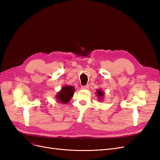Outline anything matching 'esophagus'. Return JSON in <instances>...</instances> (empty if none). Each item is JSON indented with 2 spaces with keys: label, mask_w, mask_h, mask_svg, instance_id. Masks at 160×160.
Segmentation results:
<instances>
[{
  "label": "esophagus",
  "mask_w": 160,
  "mask_h": 160,
  "mask_svg": "<svg viewBox=\"0 0 160 160\" xmlns=\"http://www.w3.org/2000/svg\"><path fill=\"white\" fill-rule=\"evenodd\" d=\"M89 85H84V86H81V89H89Z\"/></svg>",
  "instance_id": "1"
}]
</instances>
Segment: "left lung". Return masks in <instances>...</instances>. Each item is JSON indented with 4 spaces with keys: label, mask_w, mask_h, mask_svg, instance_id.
I'll use <instances>...</instances> for the list:
<instances>
[{
    "label": "left lung",
    "mask_w": 160,
    "mask_h": 160,
    "mask_svg": "<svg viewBox=\"0 0 160 160\" xmlns=\"http://www.w3.org/2000/svg\"><path fill=\"white\" fill-rule=\"evenodd\" d=\"M104 92L101 91L99 89H98V91H97V95H98V98L99 99V100H102L103 99V98L104 97Z\"/></svg>",
    "instance_id": "obj_1"
}]
</instances>
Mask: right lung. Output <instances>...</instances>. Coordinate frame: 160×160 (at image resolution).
<instances>
[{"label":"right lung","instance_id":"add662e5","mask_svg":"<svg viewBox=\"0 0 160 160\" xmlns=\"http://www.w3.org/2000/svg\"><path fill=\"white\" fill-rule=\"evenodd\" d=\"M75 91L74 87L71 85H65L62 87L60 92L56 95L57 99L62 103H67L72 98Z\"/></svg>","mask_w":160,"mask_h":160}]
</instances>
